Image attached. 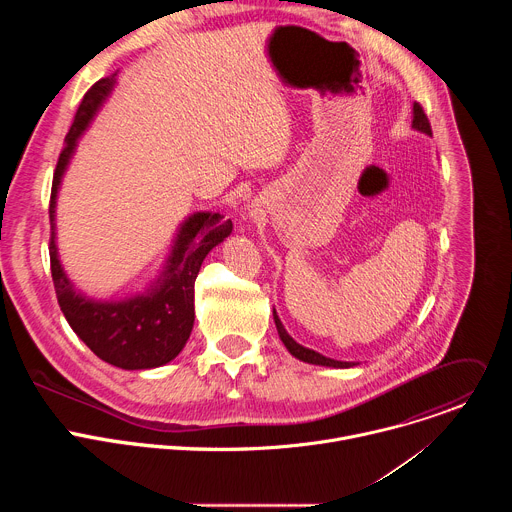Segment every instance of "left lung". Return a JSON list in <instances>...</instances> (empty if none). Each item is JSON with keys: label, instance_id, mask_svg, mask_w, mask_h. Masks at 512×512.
Returning a JSON list of instances; mask_svg holds the SVG:
<instances>
[{"label": "left lung", "instance_id": "left-lung-1", "mask_svg": "<svg viewBox=\"0 0 512 512\" xmlns=\"http://www.w3.org/2000/svg\"><path fill=\"white\" fill-rule=\"evenodd\" d=\"M411 127H413L415 131H421V133H425V135H431L429 119H427V115L423 113V107H421L419 103L413 105V121H411ZM273 320H275V328H277V334H279L281 342L285 344V348L289 350V354L296 356L298 360H304V362H310V364H320V367H332V369H350V367H354V364H356V362H344V360L328 358V356H324V354H320V352H316V350H312V348H306V346L298 344L294 338H291V336L287 334V330L283 328V324H281V320H279L275 308H273Z\"/></svg>", "mask_w": 512, "mask_h": 512}]
</instances>
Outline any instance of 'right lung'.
Segmentation results:
<instances>
[{"instance_id":"add662e5","label":"right lung","mask_w":512,"mask_h":512,"mask_svg":"<svg viewBox=\"0 0 512 512\" xmlns=\"http://www.w3.org/2000/svg\"><path fill=\"white\" fill-rule=\"evenodd\" d=\"M117 72L97 81L83 97L60 152L50 192V271L58 306L75 334L105 362L125 371L156 369L174 360L194 326V281L204 257L223 243L233 223L218 212H194L180 225L158 279L143 294L105 302L85 296L72 283L56 249V196L62 176L97 111L111 95Z\"/></svg>"}]
</instances>
